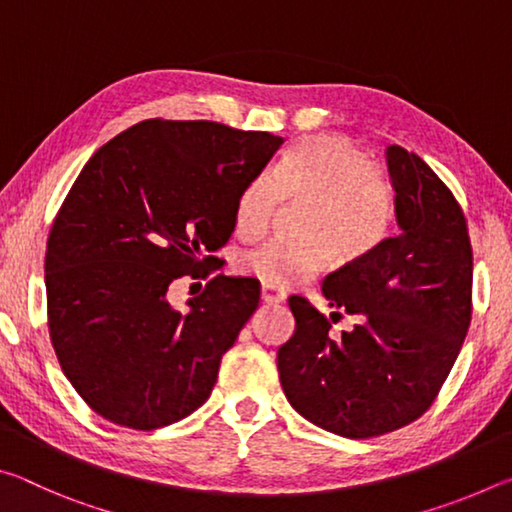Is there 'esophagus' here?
I'll list each match as a JSON object with an SVG mask.
<instances>
[{"label":"esophagus","instance_id":"obj_1","mask_svg":"<svg viewBox=\"0 0 512 512\" xmlns=\"http://www.w3.org/2000/svg\"><path fill=\"white\" fill-rule=\"evenodd\" d=\"M284 298L287 296L280 289L271 287V284H262V302H266V305H280Z\"/></svg>","mask_w":512,"mask_h":512}]
</instances>
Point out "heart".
Returning <instances> with one entry per match:
<instances>
[{
    "instance_id": "1",
    "label": "heart",
    "mask_w": 512,
    "mask_h": 512,
    "mask_svg": "<svg viewBox=\"0 0 512 512\" xmlns=\"http://www.w3.org/2000/svg\"><path fill=\"white\" fill-rule=\"evenodd\" d=\"M311 201L302 235L307 241L273 239L239 259V268L271 287L307 282L334 257L359 262L384 244L393 223V189L366 151L345 137L314 135L293 144L271 176L241 189L235 228L241 237L266 230L280 198Z\"/></svg>"
}]
</instances>
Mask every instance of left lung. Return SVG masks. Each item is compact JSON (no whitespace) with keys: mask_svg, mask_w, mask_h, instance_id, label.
Here are the masks:
<instances>
[{"mask_svg":"<svg viewBox=\"0 0 512 512\" xmlns=\"http://www.w3.org/2000/svg\"><path fill=\"white\" fill-rule=\"evenodd\" d=\"M397 235L323 280L329 320L291 296L296 332L277 350L282 391L316 427L343 438L395 431L429 409L472 318V246L461 205L422 158L388 146Z\"/></svg>","mask_w":512,"mask_h":512,"instance_id":"8db88e82","label":"left lung"}]
</instances>
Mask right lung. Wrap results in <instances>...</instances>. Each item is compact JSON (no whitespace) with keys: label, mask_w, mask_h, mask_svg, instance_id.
I'll list each match as a JSON object with an SVG mask.
<instances>
[{"label":"right lung","mask_w":512,"mask_h":512,"mask_svg":"<svg viewBox=\"0 0 512 512\" xmlns=\"http://www.w3.org/2000/svg\"><path fill=\"white\" fill-rule=\"evenodd\" d=\"M282 146L216 121L146 119L79 173L49 232L47 314L60 368L101 418L151 431L210 397L259 282L216 275L187 311L169 287L212 271L241 189Z\"/></svg>","instance_id":"1"}]
</instances>
